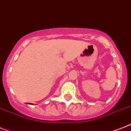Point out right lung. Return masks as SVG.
Returning <instances> with one entry per match:
<instances>
[{"label": "right lung", "instance_id": "add662e5", "mask_svg": "<svg viewBox=\"0 0 131 131\" xmlns=\"http://www.w3.org/2000/svg\"><path fill=\"white\" fill-rule=\"evenodd\" d=\"M28 104H30V103H28Z\"/></svg>", "mask_w": 131, "mask_h": 131}]
</instances>
